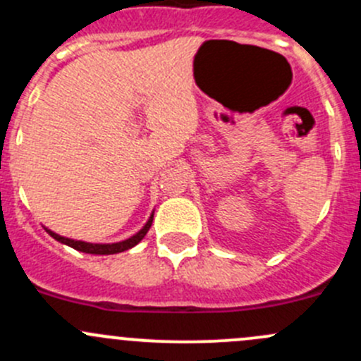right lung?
<instances>
[{"label":"right lung","instance_id":"right-lung-1","mask_svg":"<svg viewBox=\"0 0 361 361\" xmlns=\"http://www.w3.org/2000/svg\"><path fill=\"white\" fill-rule=\"evenodd\" d=\"M152 221H154V213L150 214V218H148L147 224L143 225V228L141 231H137L136 234L130 235L129 239H123V241L120 243H106V245H103V243H85V241H76V239H69V238H64V235H59L56 234L54 231H50V228L45 227V231L49 232L50 235H52L56 241L63 243V245L66 246H71V248L78 250V251H83V253H90V255H115V253H122V251H127L130 248H134V246L137 245V243L141 241V239L147 235V232L150 231L152 227Z\"/></svg>","mask_w":361,"mask_h":361}]
</instances>
